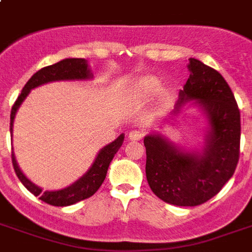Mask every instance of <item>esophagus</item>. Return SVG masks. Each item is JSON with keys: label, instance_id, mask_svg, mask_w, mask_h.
Masks as SVG:
<instances>
[{"label": "esophagus", "instance_id": "1", "mask_svg": "<svg viewBox=\"0 0 252 252\" xmlns=\"http://www.w3.org/2000/svg\"><path fill=\"white\" fill-rule=\"evenodd\" d=\"M128 137H129V140H132V141H138V140H141L142 137V132L141 130H130L129 134H128Z\"/></svg>", "mask_w": 252, "mask_h": 252}]
</instances>
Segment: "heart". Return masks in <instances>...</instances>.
I'll return each mask as SVG.
<instances>
[{
	"mask_svg": "<svg viewBox=\"0 0 252 252\" xmlns=\"http://www.w3.org/2000/svg\"><path fill=\"white\" fill-rule=\"evenodd\" d=\"M159 90V81L157 78H145V80L141 82V91L142 94L146 95V96H150V95H154L157 91Z\"/></svg>",
	"mask_w": 252,
	"mask_h": 252,
	"instance_id": "1",
	"label": "heart"
}]
</instances>
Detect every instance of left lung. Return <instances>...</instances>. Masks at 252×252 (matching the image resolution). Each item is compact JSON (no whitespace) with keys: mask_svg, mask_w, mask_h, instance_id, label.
<instances>
[{"mask_svg":"<svg viewBox=\"0 0 252 252\" xmlns=\"http://www.w3.org/2000/svg\"><path fill=\"white\" fill-rule=\"evenodd\" d=\"M189 77L168 118L189 103L207 122L199 149H184L162 133H149L146 179L154 195L178 207H195L221 191L239 159L241 115L233 91L217 70L188 59Z\"/></svg>","mask_w":252,"mask_h":252,"instance_id":"obj_1","label":"left lung"}]
</instances>
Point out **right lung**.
Returning <instances> with one entry per match:
<instances>
[{"mask_svg":"<svg viewBox=\"0 0 252 252\" xmlns=\"http://www.w3.org/2000/svg\"><path fill=\"white\" fill-rule=\"evenodd\" d=\"M93 78H94V74L91 72V69L89 68L87 60H85V59H64L56 64L49 65V66H45V68L37 70L30 78L29 82L25 85V87L22 89L21 95L18 96L13 108H11V114H10V134H11V137H13L14 119H15L17 111L19 110L23 100L27 98V95L30 94V91L32 89L41 86V85L49 84V82H57V81H89L93 80ZM123 141H124V133H122L115 141L103 146L102 149L99 150L93 165L84 175L81 176L80 179H77L74 183H72L68 187L61 188V189H52V191H49V189L43 191V188L32 183L23 174L21 167L18 166L14 152L11 153V159H13L15 174L22 182V184L31 193L39 196L41 201L55 205V207H68V205L78 203L81 200L90 197L98 191L99 187L102 186V183L106 179L108 166H110L112 158L115 157V154L118 153V150L120 149V146L123 145Z\"/></svg>","mask_w":252,"mask_h":252,"instance_id":"1","label":"right lung"}]
</instances>
